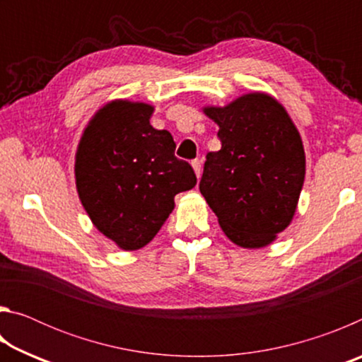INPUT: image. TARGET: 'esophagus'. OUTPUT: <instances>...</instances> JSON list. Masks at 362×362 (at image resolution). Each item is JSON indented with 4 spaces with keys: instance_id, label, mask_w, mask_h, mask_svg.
Segmentation results:
<instances>
[{
    "instance_id": "34e87169",
    "label": "esophagus",
    "mask_w": 362,
    "mask_h": 362,
    "mask_svg": "<svg viewBox=\"0 0 362 362\" xmlns=\"http://www.w3.org/2000/svg\"><path fill=\"white\" fill-rule=\"evenodd\" d=\"M192 166H193V169H194L196 177H198V179H199V175H201V161H199V159H193Z\"/></svg>"
}]
</instances>
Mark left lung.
I'll return each mask as SVG.
<instances>
[{
    "mask_svg": "<svg viewBox=\"0 0 362 362\" xmlns=\"http://www.w3.org/2000/svg\"><path fill=\"white\" fill-rule=\"evenodd\" d=\"M218 124V151L207 153L199 192L230 240L263 247L291 223L305 180L298 131L281 103L247 94L204 108Z\"/></svg>",
    "mask_w": 362,
    "mask_h": 362,
    "instance_id": "1",
    "label": "left lung"
}]
</instances>
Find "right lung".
<instances>
[{
	"label": "right lung",
	"mask_w": 362,
	"mask_h": 362,
	"mask_svg": "<svg viewBox=\"0 0 362 362\" xmlns=\"http://www.w3.org/2000/svg\"><path fill=\"white\" fill-rule=\"evenodd\" d=\"M153 107L115 100L97 112L76 153L79 199L97 230L121 249L148 244L174 209V196L196 185L175 155L169 131L150 124Z\"/></svg>",
	"instance_id": "obj_1"
}]
</instances>
